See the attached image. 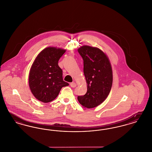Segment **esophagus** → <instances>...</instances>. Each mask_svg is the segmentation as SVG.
Here are the masks:
<instances>
[{"instance_id":"esophagus-1","label":"esophagus","mask_w":152,"mask_h":152,"mask_svg":"<svg viewBox=\"0 0 152 152\" xmlns=\"http://www.w3.org/2000/svg\"><path fill=\"white\" fill-rule=\"evenodd\" d=\"M70 86H71L72 88H75V87H76L77 84H76L74 82H72L70 83Z\"/></svg>"}]
</instances>
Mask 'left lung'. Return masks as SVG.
I'll return each instance as SVG.
<instances>
[{
	"label": "left lung",
	"mask_w": 152,
	"mask_h": 152,
	"mask_svg": "<svg viewBox=\"0 0 152 152\" xmlns=\"http://www.w3.org/2000/svg\"><path fill=\"white\" fill-rule=\"evenodd\" d=\"M78 51L83 60L88 87L85 95L78 96V101L85 108H94L104 102L111 90L112 65L106 54L99 48L84 45Z\"/></svg>",
	"instance_id": "8db88e82"
}]
</instances>
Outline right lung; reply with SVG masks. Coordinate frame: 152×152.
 <instances>
[{"label":"right lung","instance_id":"obj_1","mask_svg":"<svg viewBox=\"0 0 152 152\" xmlns=\"http://www.w3.org/2000/svg\"><path fill=\"white\" fill-rule=\"evenodd\" d=\"M66 51L48 47L35 59L29 72L28 84L32 94L39 101L48 103L53 101L62 88L69 85L63 80L62 70L58 64Z\"/></svg>","mask_w":152,"mask_h":152}]
</instances>
